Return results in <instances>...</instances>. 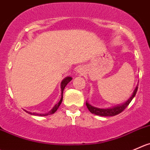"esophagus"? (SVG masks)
<instances>
[{
    "label": "esophagus",
    "instance_id": "1",
    "mask_svg": "<svg viewBox=\"0 0 150 150\" xmlns=\"http://www.w3.org/2000/svg\"><path fill=\"white\" fill-rule=\"evenodd\" d=\"M82 72H83V71H81V69H79V70H78V72H80V73H81Z\"/></svg>",
    "mask_w": 150,
    "mask_h": 150
}]
</instances>
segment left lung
<instances>
[{
	"label": "left lung",
	"mask_w": 150,
	"mask_h": 150,
	"mask_svg": "<svg viewBox=\"0 0 150 150\" xmlns=\"http://www.w3.org/2000/svg\"><path fill=\"white\" fill-rule=\"evenodd\" d=\"M137 90L138 86H136V88H135L134 91H133L131 97H130L125 103H122V104L118 105H116L114 106V107L108 108H96L91 105L88 103H87V102L86 103V105L87 106V108L88 109V110L91 112V114H95V115L102 116V117H113V116H115L120 114L121 112H122L123 110L126 108V107H127V106L130 104V102L132 101L133 97L136 96Z\"/></svg>",
	"instance_id": "left-lung-1"
}]
</instances>
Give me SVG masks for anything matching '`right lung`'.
Returning <instances> with one entry per match:
<instances>
[{
    "instance_id": "add662e5",
    "label": "right lung",
    "mask_w": 150,
    "mask_h": 150,
    "mask_svg": "<svg viewBox=\"0 0 150 150\" xmlns=\"http://www.w3.org/2000/svg\"><path fill=\"white\" fill-rule=\"evenodd\" d=\"M72 78H71V77H66V78H65L64 79L63 81H62V83H61V89H62V98H61L60 101H59V103H57V104L55 105L54 107H53V108H52L51 110H50V111L47 112V113H45V114H37V113H31V112L27 111V110H25V111L26 113H28V114H31V115L41 116V117H45V116H48V115H50V114H54L55 112L57 110V109L59 108V107L60 106L61 103H62V100H63V91H64V89L65 86L67 85L68 83L70 82V81H72Z\"/></svg>"
}]
</instances>
